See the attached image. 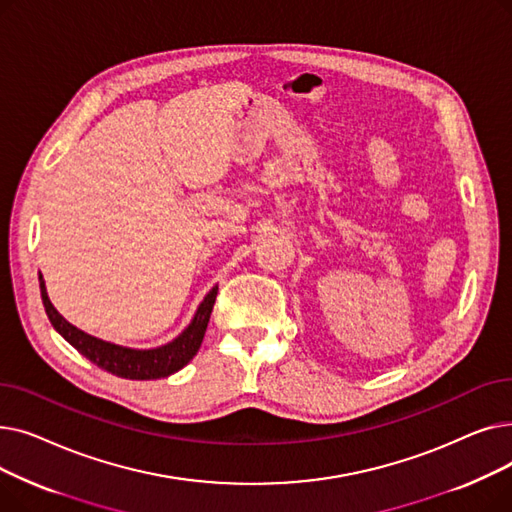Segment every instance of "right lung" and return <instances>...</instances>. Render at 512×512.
I'll return each mask as SVG.
<instances>
[{
    "mask_svg": "<svg viewBox=\"0 0 512 512\" xmlns=\"http://www.w3.org/2000/svg\"><path fill=\"white\" fill-rule=\"evenodd\" d=\"M39 288H41L45 313L51 321V326L56 328V332L91 363L105 369L107 373L118 375V378H126V380H159L180 371L201 348V342L209 324V315H211L215 297H218V286H213L205 294L201 305L197 307L191 324H188L168 344H161L155 348H132L116 342H107L83 330H78L58 313L56 307L51 305L47 297L45 280L41 274H39Z\"/></svg>",
    "mask_w": 512,
    "mask_h": 512,
    "instance_id": "right-lung-1",
    "label": "right lung"
}]
</instances>
